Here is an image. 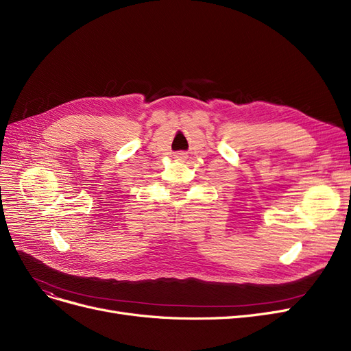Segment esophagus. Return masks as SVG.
<instances>
[{
  "label": "esophagus",
  "instance_id": "esophagus-1",
  "mask_svg": "<svg viewBox=\"0 0 351 351\" xmlns=\"http://www.w3.org/2000/svg\"><path fill=\"white\" fill-rule=\"evenodd\" d=\"M175 158H176L178 160H185V159L188 158V156H186L185 153H176V154H175Z\"/></svg>",
  "mask_w": 351,
  "mask_h": 351
}]
</instances>
